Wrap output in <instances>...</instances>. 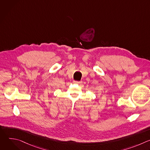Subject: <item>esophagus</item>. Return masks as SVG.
<instances>
[{
    "label": "esophagus",
    "mask_w": 150,
    "mask_h": 150,
    "mask_svg": "<svg viewBox=\"0 0 150 150\" xmlns=\"http://www.w3.org/2000/svg\"><path fill=\"white\" fill-rule=\"evenodd\" d=\"M73 82H74V83H77V84H78V83H82V81H74Z\"/></svg>",
    "instance_id": "34e87169"
}]
</instances>
